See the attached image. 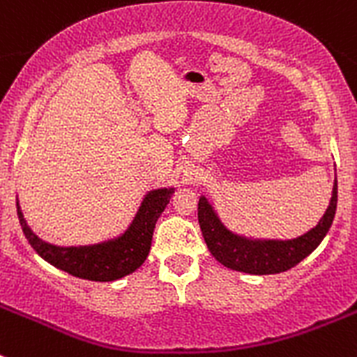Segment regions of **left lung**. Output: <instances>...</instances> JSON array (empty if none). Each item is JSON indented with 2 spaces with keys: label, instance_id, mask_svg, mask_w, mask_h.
<instances>
[{
  "label": "left lung",
  "instance_id": "8db88e82",
  "mask_svg": "<svg viewBox=\"0 0 357 357\" xmlns=\"http://www.w3.org/2000/svg\"><path fill=\"white\" fill-rule=\"evenodd\" d=\"M337 211V179L330 206L317 225L295 238H258L235 234L221 221L206 195L199 199V225L211 255L231 271L252 275L281 274L298 265L321 244L333 223Z\"/></svg>",
  "mask_w": 357,
  "mask_h": 357
}]
</instances>
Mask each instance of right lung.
Listing matches in <instances>:
<instances>
[{"mask_svg":"<svg viewBox=\"0 0 357 357\" xmlns=\"http://www.w3.org/2000/svg\"><path fill=\"white\" fill-rule=\"evenodd\" d=\"M174 188H153L143 197L129 227L116 237L89 245H55L38 237L24 218L17 199V214L24 235L34 251L75 278L96 282H112L132 274L146 259L155 225L167 207Z\"/></svg>","mask_w":357,"mask_h":357,"instance_id":"add662e5","label":"right lung"}]
</instances>
